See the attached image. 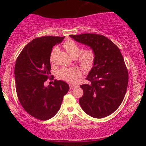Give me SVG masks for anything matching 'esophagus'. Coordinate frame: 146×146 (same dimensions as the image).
<instances>
[{"mask_svg":"<svg viewBox=\"0 0 146 146\" xmlns=\"http://www.w3.org/2000/svg\"><path fill=\"white\" fill-rule=\"evenodd\" d=\"M69 86H70V89H73V88H74L76 87L75 86H74L72 84H70Z\"/></svg>","mask_w":146,"mask_h":146,"instance_id":"obj_1","label":"esophagus"}]
</instances>
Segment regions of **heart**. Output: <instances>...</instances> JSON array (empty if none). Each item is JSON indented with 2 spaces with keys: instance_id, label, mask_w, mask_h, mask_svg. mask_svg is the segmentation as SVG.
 <instances>
[{
  "instance_id": "heart-1",
  "label": "heart",
  "mask_w": 146,
  "mask_h": 146,
  "mask_svg": "<svg viewBox=\"0 0 146 146\" xmlns=\"http://www.w3.org/2000/svg\"><path fill=\"white\" fill-rule=\"evenodd\" d=\"M63 46L72 57L76 59L78 62L83 68L88 70L92 67L96 58L95 52L92 48H88L82 50L80 46L72 40H68L64 42ZM57 51V47H55L52 51L50 54L52 62L54 61V54ZM58 75L62 80L70 83H75L82 75V71L77 67L62 68L58 71Z\"/></svg>"
}]
</instances>
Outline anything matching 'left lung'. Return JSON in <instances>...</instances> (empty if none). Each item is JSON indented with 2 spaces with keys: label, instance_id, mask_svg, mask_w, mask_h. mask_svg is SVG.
Instances as JSON below:
<instances>
[{
  "label": "left lung",
  "instance_id": "8db88e82",
  "mask_svg": "<svg viewBox=\"0 0 146 146\" xmlns=\"http://www.w3.org/2000/svg\"><path fill=\"white\" fill-rule=\"evenodd\" d=\"M70 36L95 52L93 67L86 78L88 84L80 88L79 103L88 115L96 118L108 116L122 102L128 84V72L118 47L107 37L85 33Z\"/></svg>",
  "mask_w": 146,
  "mask_h": 146
}]
</instances>
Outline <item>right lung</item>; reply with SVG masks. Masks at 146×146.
Segmentation results:
<instances>
[{"mask_svg":"<svg viewBox=\"0 0 146 146\" xmlns=\"http://www.w3.org/2000/svg\"><path fill=\"white\" fill-rule=\"evenodd\" d=\"M64 36L36 38L24 48L15 63L16 90L20 103L32 116L47 120L56 114L69 86L62 80L54 81L45 86L50 78V54L52 47ZM52 80L53 78H52Z\"/></svg>","mask_w":146,"mask_h":146,"instance_id":"right-lung-1","label":"right lung"}]
</instances>
